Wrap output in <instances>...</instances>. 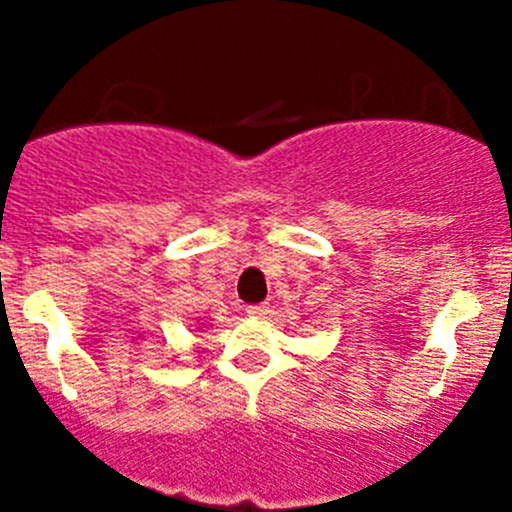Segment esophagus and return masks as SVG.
I'll use <instances>...</instances> for the list:
<instances>
[{
    "label": "esophagus",
    "mask_w": 512,
    "mask_h": 512,
    "mask_svg": "<svg viewBox=\"0 0 512 512\" xmlns=\"http://www.w3.org/2000/svg\"><path fill=\"white\" fill-rule=\"evenodd\" d=\"M267 312H270V307H267V304H252V307L245 309L247 317H252V319H262Z\"/></svg>",
    "instance_id": "1"
}]
</instances>
